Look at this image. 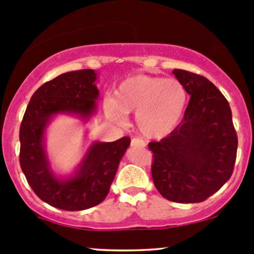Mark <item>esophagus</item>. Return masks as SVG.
<instances>
[{"label":"esophagus","instance_id":"34e87169","mask_svg":"<svg viewBox=\"0 0 254 254\" xmlns=\"http://www.w3.org/2000/svg\"><path fill=\"white\" fill-rule=\"evenodd\" d=\"M131 146L132 147H144L146 146V143H144L143 140H141V138H132L131 140Z\"/></svg>","mask_w":254,"mask_h":254}]
</instances>
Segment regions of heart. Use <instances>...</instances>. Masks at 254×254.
I'll use <instances>...</instances> for the list:
<instances>
[{"instance_id":"obj_1","label":"heart","mask_w":254,"mask_h":254,"mask_svg":"<svg viewBox=\"0 0 254 254\" xmlns=\"http://www.w3.org/2000/svg\"><path fill=\"white\" fill-rule=\"evenodd\" d=\"M188 94L175 78L138 74L123 80L114 99L105 102L106 116L116 123L136 113L138 130L147 137H164L174 131L185 113Z\"/></svg>"}]
</instances>
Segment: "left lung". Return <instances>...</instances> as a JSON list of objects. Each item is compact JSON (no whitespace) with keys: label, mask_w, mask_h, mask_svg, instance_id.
I'll use <instances>...</instances> for the list:
<instances>
[{"label":"left lung","mask_w":254,"mask_h":254,"mask_svg":"<svg viewBox=\"0 0 254 254\" xmlns=\"http://www.w3.org/2000/svg\"><path fill=\"white\" fill-rule=\"evenodd\" d=\"M190 95L182 122L153 152L152 177L165 199L181 204L201 202L233 174L238 150L227 99L207 78L185 69L172 71Z\"/></svg>","instance_id":"8db88e82"}]
</instances>
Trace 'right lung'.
Returning <instances> with one entry per match:
<instances>
[{
	"label": "right lung",
	"instance_id": "1",
	"mask_svg": "<svg viewBox=\"0 0 254 254\" xmlns=\"http://www.w3.org/2000/svg\"><path fill=\"white\" fill-rule=\"evenodd\" d=\"M94 69L66 72L35 91L20 125V166L36 195L53 207L80 211L94 207L110 191L129 137L95 141L86 149L74 174L58 177L46 150V130L58 114H72L88 122L97 111L100 93Z\"/></svg>",
	"mask_w": 254,
	"mask_h": 254
}]
</instances>
